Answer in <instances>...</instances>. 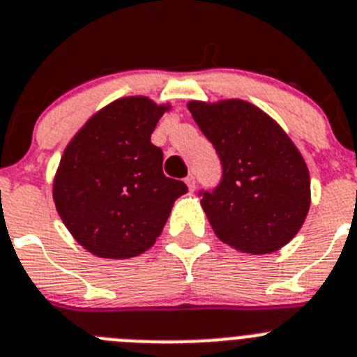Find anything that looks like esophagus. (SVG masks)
<instances>
[{"label":"esophagus","mask_w":357,"mask_h":357,"mask_svg":"<svg viewBox=\"0 0 357 357\" xmlns=\"http://www.w3.org/2000/svg\"><path fill=\"white\" fill-rule=\"evenodd\" d=\"M185 183H187L188 190L194 192V188H196V178H194V176H188V178L185 179Z\"/></svg>","instance_id":"34e87169"}]
</instances>
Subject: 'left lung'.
I'll use <instances>...</instances> for the list:
<instances>
[{
  "instance_id": "left-lung-1",
  "label": "left lung",
  "mask_w": 357,
  "mask_h": 357,
  "mask_svg": "<svg viewBox=\"0 0 357 357\" xmlns=\"http://www.w3.org/2000/svg\"><path fill=\"white\" fill-rule=\"evenodd\" d=\"M187 107L222 163L221 185L201 192L212 230L241 253L278 252L311 206L309 169L296 145L252 102L190 100Z\"/></svg>"
}]
</instances>
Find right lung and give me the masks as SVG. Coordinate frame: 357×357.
<instances>
[{"label":"right lung","mask_w":357,"mask_h":357,"mask_svg":"<svg viewBox=\"0 0 357 357\" xmlns=\"http://www.w3.org/2000/svg\"><path fill=\"white\" fill-rule=\"evenodd\" d=\"M170 104L123 97L98 109L64 149L54 203L80 246L102 259H131L156 243L188 188L163 174V153L151 142Z\"/></svg>","instance_id":"1"}]
</instances>
